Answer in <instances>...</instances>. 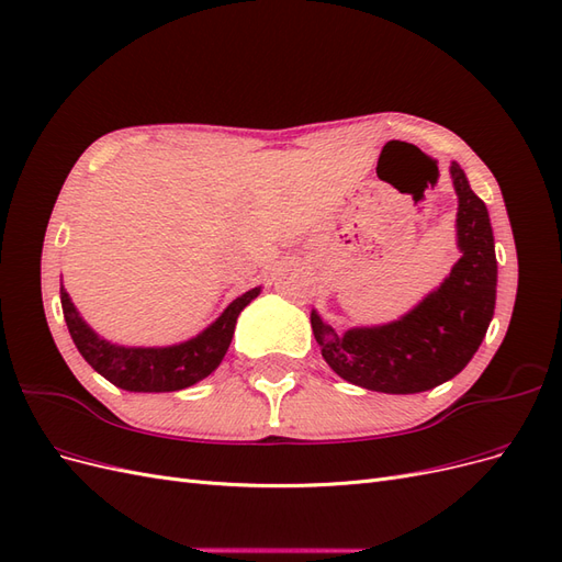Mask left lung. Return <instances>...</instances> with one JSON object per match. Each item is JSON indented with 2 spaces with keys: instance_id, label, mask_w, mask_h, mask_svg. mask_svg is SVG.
Wrapping results in <instances>:
<instances>
[{
  "instance_id": "obj_1",
  "label": "left lung",
  "mask_w": 562,
  "mask_h": 562,
  "mask_svg": "<svg viewBox=\"0 0 562 562\" xmlns=\"http://www.w3.org/2000/svg\"><path fill=\"white\" fill-rule=\"evenodd\" d=\"M459 196L457 239L462 258L446 283L401 321L339 335L312 312L323 359L339 378L382 394H419L452 380L479 351L497 300L495 236L483 199L459 164L450 166Z\"/></svg>"
}]
</instances>
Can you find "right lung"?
Wrapping results in <instances>:
<instances>
[{
	"mask_svg": "<svg viewBox=\"0 0 562 562\" xmlns=\"http://www.w3.org/2000/svg\"><path fill=\"white\" fill-rule=\"evenodd\" d=\"M260 288L236 297L211 328L190 342L164 349H128L100 339L77 314L75 304L60 285V302L67 330H70L79 353L114 386L126 391H178L209 378L229 349L236 318L250 300L258 297Z\"/></svg>",
	"mask_w": 562,
	"mask_h": 562,
	"instance_id": "obj_1",
	"label": "right lung"
}]
</instances>
